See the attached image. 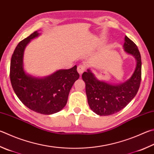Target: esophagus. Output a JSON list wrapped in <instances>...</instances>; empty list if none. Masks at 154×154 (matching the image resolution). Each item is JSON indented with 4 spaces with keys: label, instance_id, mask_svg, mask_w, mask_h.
I'll use <instances>...</instances> for the list:
<instances>
[{
    "label": "esophagus",
    "instance_id": "obj_1",
    "mask_svg": "<svg viewBox=\"0 0 154 154\" xmlns=\"http://www.w3.org/2000/svg\"><path fill=\"white\" fill-rule=\"evenodd\" d=\"M85 70V66L83 65H80L77 66V71L80 75H82Z\"/></svg>",
    "mask_w": 154,
    "mask_h": 154
}]
</instances>
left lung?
<instances>
[{
	"instance_id": "left-lung-1",
	"label": "left lung",
	"mask_w": 154,
	"mask_h": 154,
	"mask_svg": "<svg viewBox=\"0 0 154 154\" xmlns=\"http://www.w3.org/2000/svg\"><path fill=\"white\" fill-rule=\"evenodd\" d=\"M125 52L136 60L133 75L124 83H110L95 76L90 69L82 75L85 83V91L91 110L100 116H108L118 112L132 100L139 90L141 79V58L137 46L127 36L125 38Z\"/></svg>"
}]
</instances>
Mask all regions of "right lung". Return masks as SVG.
<instances>
[{"label":"right lung","mask_w":154,"mask_h":154,"mask_svg":"<svg viewBox=\"0 0 154 154\" xmlns=\"http://www.w3.org/2000/svg\"><path fill=\"white\" fill-rule=\"evenodd\" d=\"M40 33L35 31L21 41L11 57L10 78L17 96L30 110L50 115L60 111L68 100L70 90L79 77L77 66L60 69L46 77H39L27 73L24 69V50L31 40Z\"/></svg>","instance_id":"right-lung-1"}]
</instances>
